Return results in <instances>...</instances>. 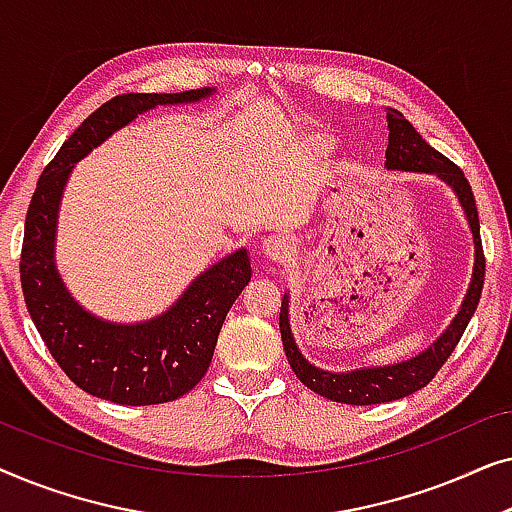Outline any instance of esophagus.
I'll list each match as a JSON object with an SVG mask.
<instances>
[{
  "instance_id": "1",
  "label": "esophagus",
  "mask_w": 512,
  "mask_h": 512,
  "mask_svg": "<svg viewBox=\"0 0 512 512\" xmlns=\"http://www.w3.org/2000/svg\"><path fill=\"white\" fill-rule=\"evenodd\" d=\"M263 254L270 258L272 263H289L293 258V244L289 237L284 235H270L268 240L263 242Z\"/></svg>"
}]
</instances>
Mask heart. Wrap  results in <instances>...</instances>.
I'll return each mask as SVG.
<instances>
[{
    "mask_svg": "<svg viewBox=\"0 0 512 512\" xmlns=\"http://www.w3.org/2000/svg\"><path fill=\"white\" fill-rule=\"evenodd\" d=\"M331 144H333V139L326 135V132H314V135L310 137V146L314 151H319V153H324V151H328L331 149Z\"/></svg>",
    "mask_w": 512,
    "mask_h": 512,
    "instance_id": "heart-1",
    "label": "heart"
}]
</instances>
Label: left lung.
I'll return each mask as SVG.
<instances>
[{"label": "left lung", "instance_id": "left-lung-1", "mask_svg": "<svg viewBox=\"0 0 512 512\" xmlns=\"http://www.w3.org/2000/svg\"><path fill=\"white\" fill-rule=\"evenodd\" d=\"M389 121V146H387V165L389 170H408V172H433L443 177L447 184L454 188L459 195L461 207L466 209L468 223H471L473 240H475V265H473V279L468 286V293L464 298V305L450 328L440 335L436 345L419 354L417 359L403 361L398 366H384V368H366L354 370V373H326L307 363L300 356L296 342H293L291 326H289V296L282 300V310H279V331H282V342L286 359H289L293 373L305 387H310L317 394L331 398L338 403L349 405H373V403H387L396 401V398L410 396L426 387L443 363L450 359L454 347L459 345L461 335H464L468 321H471L475 307L480 303L482 284H485V251H482L480 240V219L478 207H475V198L471 191V184L464 177L459 165H454L450 158L426 144V139L412 128V123L405 118L398 109H387Z\"/></svg>", "mask_w": 512, "mask_h": 512}]
</instances>
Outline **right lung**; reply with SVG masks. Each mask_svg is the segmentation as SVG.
Here are the masks:
<instances>
[{
    "label": "right lung",
    "mask_w": 512,
    "mask_h": 512,
    "mask_svg": "<svg viewBox=\"0 0 512 512\" xmlns=\"http://www.w3.org/2000/svg\"><path fill=\"white\" fill-rule=\"evenodd\" d=\"M212 90L125 93L76 128L41 172L25 216L20 284L27 312L55 363L76 387L121 405L167 403L191 391L212 363L223 319L251 279L247 251L223 258L188 286L163 317L116 326L90 317L69 298L53 265L55 216L76 160L156 104L195 102Z\"/></svg>",
    "instance_id": "right-lung-1"
}]
</instances>
